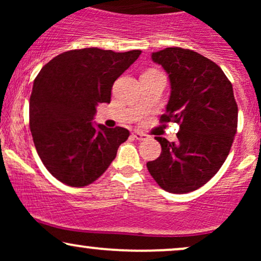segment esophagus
Wrapping results in <instances>:
<instances>
[{"mask_svg": "<svg viewBox=\"0 0 261 261\" xmlns=\"http://www.w3.org/2000/svg\"><path fill=\"white\" fill-rule=\"evenodd\" d=\"M133 136H134V139H136L139 141H143V140L147 139V135L141 133V131H135V133L133 134Z\"/></svg>", "mask_w": 261, "mask_h": 261, "instance_id": "1", "label": "esophagus"}]
</instances>
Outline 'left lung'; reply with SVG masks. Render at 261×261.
<instances>
[{
  "label": "left lung",
  "instance_id": "obj_1",
  "mask_svg": "<svg viewBox=\"0 0 261 261\" xmlns=\"http://www.w3.org/2000/svg\"><path fill=\"white\" fill-rule=\"evenodd\" d=\"M152 60L168 73L170 98L161 122H176L178 141L155 137L162 152L147 163L163 190L187 194L220 170L232 147L238 124L232 83L218 65L193 50L166 47Z\"/></svg>",
  "mask_w": 261,
  "mask_h": 261
}]
</instances>
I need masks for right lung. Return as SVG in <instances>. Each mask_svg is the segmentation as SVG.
I'll return each instance as SVG.
<instances>
[{"label": "right lung", "instance_id": "right-lung-1", "mask_svg": "<svg viewBox=\"0 0 261 261\" xmlns=\"http://www.w3.org/2000/svg\"><path fill=\"white\" fill-rule=\"evenodd\" d=\"M141 50L114 53L86 47L60 54L34 80L29 126L45 168L66 185L82 188L103 174L128 130L94 125L99 103H110L114 82Z\"/></svg>", "mask_w": 261, "mask_h": 261}]
</instances>
